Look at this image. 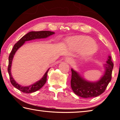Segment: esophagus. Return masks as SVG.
I'll return each mask as SVG.
<instances>
[{"label": "esophagus", "mask_w": 120, "mask_h": 120, "mask_svg": "<svg viewBox=\"0 0 120 120\" xmlns=\"http://www.w3.org/2000/svg\"><path fill=\"white\" fill-rule=\"evenodd\" d=\"M66 61L67 62V63H71V62L72 61V60L71 58H66Z\"/></svg>", "instance_id": "esophagus-1"}]
</instances>
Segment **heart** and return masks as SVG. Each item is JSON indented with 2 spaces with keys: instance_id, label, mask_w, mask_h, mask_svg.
<instances>
[{
  "instance_id": "1",
  "label": "heart",
  "mask_w": 120,
  "mask_h": 120,
  "mask_svg": "<svg viewBox=\"0 0 120 120\" xmlns=\"http://www.w3.org/2000/svg\"><path fill=\"white\" fill-rule=\"evenodd\" d=\"M68 43L76 50L82 49V53L85 56L93 55L97 50V45L91 38L87 36H76L68 40Z\"/></svg>"
}]
</instances>
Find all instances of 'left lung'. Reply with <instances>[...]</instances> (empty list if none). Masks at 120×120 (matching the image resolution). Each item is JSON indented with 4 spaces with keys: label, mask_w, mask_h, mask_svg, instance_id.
<instances>
[{
    "label": "left lung",
    "mask_w": 120,
    "mask_h": 120,
    "mask_svg": "<svg viewBox=\"0 0 120 120\" xmlns=\"http://www.w3.org/2000/svg\"><path fill=\"white\" fill-rule=\"evenodd\" d=\"M105 64L104 75L96 82L86 80L78 72L71 69V87L75 94L83 98H89L97 97L104 93L112 78L114 64L111 56H109Z\"/></svg>",
    "instance_id": "1"
}]
</instances>
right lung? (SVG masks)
Returning <instances> with one entry per match:
<instances>
[{
	"mask_svg": "<svg viewBox=\"0 0 120 120\" xmlns=\"http://www.w3.org/2000/svg\"><path fill=\"white\" fill-rule=\"evenodd\" d=\"M54 32L48 31H32L26 34V35L23 36L21 39H20L15 45L12 49L11 52L10 53L9 56V62H8V72L9 75L10 80L13 86L15 88L19 89V90L23 92L24 93H31L35 92L36 91L39 90L40 88H41L44 86V85L45 84L46 82V77H47L48 71L49 70L50 68L48 69V70L46 71V72L44 75L43 77L38 82H36L34 84L30 85L29 86H22L21 85H19L18 83L15 82V80L14 79V78L12 77L11 74V63L13 61V59L14 56L15 55L16 52L23 45L24 43L26 41H28L37 39V38H46L49 36L54 34Z\"/></svg>",
	"mask_w": 120,
	"mask_h": 120,
	"instance_id": "add662e5",
	"label": "right lung"
}]
</instances>
